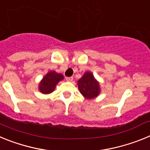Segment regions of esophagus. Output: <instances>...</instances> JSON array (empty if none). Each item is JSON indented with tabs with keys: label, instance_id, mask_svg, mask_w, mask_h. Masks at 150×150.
Listing matches in <instances>:
<instances>
[{
	"label": "esophagus",
	"instance_id": "34e87169",
	"mask_svg": "<svg viewBox=\"0 0 150 150\" xmlns=\"http://www.w3.org/2000/svg\"><path fill=\"white\" fill-rule=\"evenodd\" d=\"M74 79V77L73 76H70V77H66V80L69 82H71Z\"/></svg>",
	"mask_w": 150,
	"mask_h": 150
}]
</instances>
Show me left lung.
<instances>
[{"label":"left lung","mask_w":150,"mask_h":150,"mask_svg":"<svg viewBox=\"0 0 150 150\" xmlns=\"http://www.w3.org/2000/svg\"><path fill=\"white\" fill-rule=\"evenodd\" d=\"M78 88L80 93L87 99L94 98L100 93L99 83L91 72H86L78 81Z\"/></svg>","instance_id":"left-lung-1"}]
</instances>
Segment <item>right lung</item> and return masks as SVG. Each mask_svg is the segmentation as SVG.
<instances>
[{"label":"right lung","mask_w":150,"mask_h":150,"mask_svg":"<svg viewBox=\"0 0 150 150\" xmlns=\"http://www.w3.org/2000/svg\"><path fill=\"white\" fill-rule=\"evenodd\" d=\"M63 79L62 74H57L55 71H50L40 83V91L43 94L51 93L55 90L56 85Z\"/></svg>","instance_id":"right-lung-1"}]
</instances>
